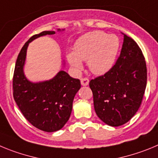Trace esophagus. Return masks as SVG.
<instances>
[{
    "mask_svg": "<svg viewBox=\"0 0 158 158\" xmlns=\"http://www.w3.org/2000/svg\"><path fill=\"white\" fill-rule=\"evenodd\" d=\"M81 84L82 86H87L89 84V79L87 78H83L81 79Z\"/></svg>",
    "mask_w": 158,
    "mask_h": 158,
    "instance_id": "34e87169",
    "label": "esophagus"
}]
</instances>
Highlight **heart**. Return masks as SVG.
<instances>
[{
    "label": "heart",
    "instance_id": "obj_1",
    "mask_svg": "<svg viewBox=\"0 0 158 158\" xmlns=\"http://www.w3.org/2000/svg\"><path fill=\"white\" fill-rule=\"evenodd\" d=\"M120 42L116 35L94 31L81 36L75 43L74 52H68L67 60L76 70L82 68V61H87L89 70L95 75L109 72L116 61Z\"/></svg>",
    "mask_w": 158,
    "mask_h": 158
}]
</instances>
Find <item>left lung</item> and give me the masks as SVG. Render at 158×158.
Wrapping results in <instances>:
<instances>
[{
  "label": "left lung",
  "instance_id": "8db88e82",
  "mask_svg": "<svg viewBox=\"0 0 158 158\" xmlns=\"http://www.w3.org/2000/svg\"><path fill=\"white\" fill-rule=\"evenodd\" d=\"M146 80L143 52L131 38L123 35L121 52L114 66L89 81L96 114L109 126L127 123L140 107Z\"/></svg>",
  "mask_w": 158,
  "mask_h": 158
}]
</instances>
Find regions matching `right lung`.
Returning <instances> with one entry per match:
<instances>
[{
	"label": "right lung",
	"instance_id": "1",
	"mask_svg": "<svg viewBox=\"0 0 158 158\" xmlns=\"http://www.w3.org/2000/svg\"><path fill=\"white\" fill-rule=\"evenodd\" d=\"M54 34L55 31H42L24 44L15 62L12 82L14 99L24 117L46 132L56 131L64 126L72 113L75 95L81 87L79 79L72 78L64 71H60L50 80L40 82H30L24 75L30 42L38 37Z\"/></svg>",
	"mask_w": 158,
	"mask_h": 158
}]
</instances>
